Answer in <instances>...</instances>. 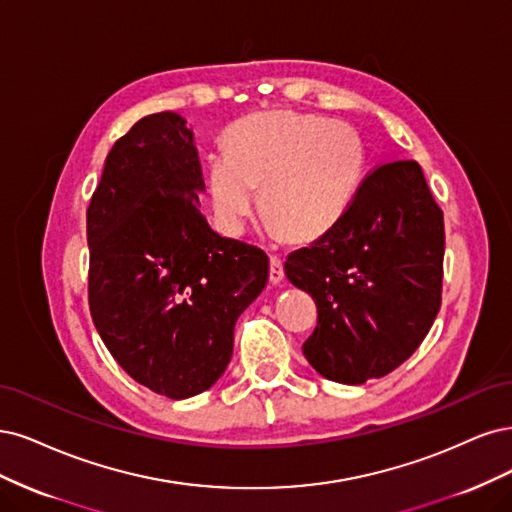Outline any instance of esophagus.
<instances>
[{
	"label": "esophagus",
	"mask_w": 512,
	"mask_h": 512,
	"mask_svg": "<svg viewBox=\"0 0 512 512\" xmlns=\"http://www.w3.org/2000/svg\"><path fill=\"white\" fill-rule=\"evenodd\" d=\"M285 278V268H283V259L278 255L270 257V283L272 285H280Z\"/></svg>",
	"instance_id": "obj_1"
}]
</instances>
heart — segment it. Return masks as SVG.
<instances>
[{
    "instance_id": "obj_1",
    "label": "heart",
    "mask_w": 512,
    "mask_h": 512,
    "mask_svg": "<svg viewBox=\"0 0 512 512\" xmlns=\"http://www.w3.org/2000/svg\"><path fill=\"white\" fill-rule=\"evenodd\" d=\"M225 151L206 159L204 185L214 221L229 236L246 232L263 187L274 232L317 238L351 208L366 170L359 131L317 114H255L229 127Z\"/></svg>"
}]
</instances>
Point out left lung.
Here are the masks:
<instances>
[{
  "label": "left lung",
  "instance_id": "obj_1",
  "mask_svg": "<svg viewBox=\"0 0 512 512\" xmlns=\"http://www.w3.org/2000/svg\"><path fill=\"white\" fill-rule=\"evenodd\" d=\"M444 221L417 161L376 168L344 217L285 261L317 302L302 351L327 381L361 385L419 349L442 300Z\"/></svg>",
  "mask_w": 512,
  "mask_h": 512
}]
</instances>
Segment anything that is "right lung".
Returning <instances> with one entry per match:
<instances>
[{"label":"right lung","instance_id":"1","mask_svg":"<svg viewBox=\"0 0 512 512\" xmlns=\"http://www.w3.org/2000/svg\"><path fill=\"white\" fill-rule=\"evenodd\" d=\"M204 191L193 131L157 112L114 142L87 210L97 334L136 383L172 400L223 376L236 321L270 274L261 249L208 225Z\"/></svg>","mask_w":512,"mask_h":512}]
</instances>
